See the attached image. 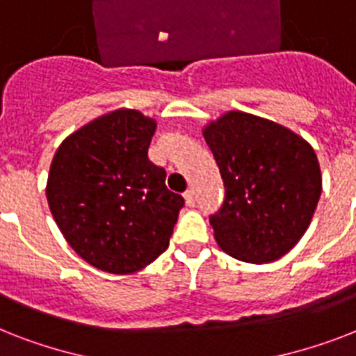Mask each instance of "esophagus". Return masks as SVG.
Returning a JSON list of instances; mask_svg holds the SVG:
<instances>
[{"label": "esophagus", "mask_w": 356, "mask_h": 356, "mask_svg": "<svg viewBox=\"0 0 356 356\" xmlns=\"http://www.w3.org/2000/svg\"><path fill=\"white\" fill-rule=\"evenodd\" d=\"M184 201H186V205H188V207L194 205V203H195L194 190L190 188V190H186V192H184Z\"/></svg>", "instance_id": "34e87169"}]
</instances>
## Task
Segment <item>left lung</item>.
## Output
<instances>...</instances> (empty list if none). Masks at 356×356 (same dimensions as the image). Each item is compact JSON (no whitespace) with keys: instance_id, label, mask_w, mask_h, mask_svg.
Returning <instances> with one entry per match:
<instances>
[{"instance_id":"left-lung-1","label":"left lung","mask_w":356,"mask_h":356,"mask_svg":"<svg viewBox=\"0 0 356 356\" xmlns=\"http://www.w3.org/2000/svg\"><path fill=\"white\" fill-rule=\"evenodd\" d=\"M222 173L225 200L211 216L218 245L251 264L286 254L309 229L321 195L312 145L270 120L223 114L203 131Z\"/></svg>"}]
</instances>
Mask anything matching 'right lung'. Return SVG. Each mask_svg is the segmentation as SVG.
<instances>
[{"mask_svg":"<svg viewBox=\"0 0 356 356\" xmlns=\"http://www.w3.org/2000/svg\"><path fill=\"white\" fill-rule=\"evenodd\" d=\"M155 120L120 108L86 123L58 145L47 203L60 233L97 270L127 275L170 245L183 195L147 159Z\"/></svg>","mask_w":356,"mask_h":356,"instance_id":"1","label":"right lung"}]
</instances>
